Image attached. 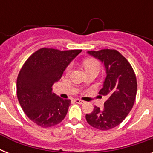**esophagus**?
I'll list each match as a JSON object with an SVG mask.
<instances>
[{
    "label": "esophagus",
    "mask_w": 153,
    "mask_h": 153,
    "mask_svg": "<svg viewBox=\"0 0 153 153\" xmlns=\"http://www.w3.org/2000/svg\"><path fill=\"white\" fill-rule=\"evenodd\" d=\"M74 102L78 103V104H83L84 103V101L80 100V99H74Z\"/></svg>",
    "instance_id": "obj_1"
}]
</instances>
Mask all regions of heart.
Returning <instances> with one entry per match:
<instances>
[{"label": "heart", "mask_w": 153, "mask_h": 153, "mask_svg": "<svg viewBox=\"0 0 153 153\" xmlns=\"http://www.w3.org/2000/svg\"><path fill=\"white\" fill-rule=\"evenodd\" d=\"M84 67H85V69L88 70L91 69V68H99L100 65L97 61L94 59H86L85 61H84ZM70 71H71V66H68L67 68L66 69V73H69Z\"/></svg>", "instance_id": "1"}]
</instances>
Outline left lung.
<instances>
[{"instance_id":"left-lung-1","label":"left lung","mask_w":153,"mask_h":153,"mask_svg":"<svg viewBox=\"0 0 153 153\" xmlns=\"http://www.w3.org/2000/svg\"><path fill=\"white\" fill-rule=\"evenodd\" d=\"M88 54L104 63L107 75L98 94L108 99L102 109L94 106L92 113L86 114V121L97 129L109 130L121 123L133 108L137 89L135 72L117 50L102 49Z\"/></svg>"}]
</instances>
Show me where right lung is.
Wrapping results in <instances>:
<instances>
[{
    "label": "right lung",
    "instance_id": "obj_1",
    "mask_svg": "<svg viewBox=\"0 0 153 153\" xmlns=\"http://www.w3.org/2000/svg\"><path fill=\"white\" fill-rule=\"evenodd\" d=\"M81 51L43 48L33 53L21 67L16 80L18 101L27 117L40 127L55 126L67 115L71 100L55 95L52 86Z\"/></svg>",
    "mask_w": 153,
    "mask_h": 153
}]
</instances>
